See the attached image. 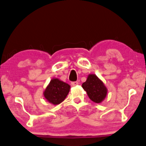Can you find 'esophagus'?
<instances>
[{"label":"esophagus","mask_w":146,"mask_h":146,"mask_svg":"<svg viewBox=\"0 0 146 146\" xmlns=\"http://www.w3.org/2000/svg\"><path fill=\"white\" fill-rule=\"evenodd\" d=\"M78 84H79V83H78L77 81H74V82H72V83H71V85L72 86V87H75V86L77 85Z\"/></svg>","instance_id":"1"}]
</instances>
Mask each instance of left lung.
Returning a JSON list of instances; mask_svg holds the SVG:
<instances>
[{
    "mask_svg": "<svg viewBox=\"0 0 146 146\" xmlns=\"http://www.w3.org/2000/svg\"><path fill=\"white\" fill-rule=\"evenodd\" d=\"M90 99L96 103H100L105 98L107 89L104 83L95 75H89L87 81L82 85Z\"/></svg>",
    "mask_w": 146,
    "mask_h": 146,
    "instance_id": "left-lung-1",
    "label": "left lung"
}]
</instances>
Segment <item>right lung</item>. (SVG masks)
Listing matches in <instances>:
<instances>
[{
	"instance_id": "right-lung-1",
	"label": "right lung",
	"mask_w": 146,
	"mask_h": 146,
	"mask_svg": "<svg viewBox=\"0 0 146 146\" xmlns=\"http://www.w3.org/2000/svg\"><path fill=\"white\" fill-rule=\"evenodd\" d=\"M70 89V86L58 79H53L45 90L44 97L53 104H59L65 100Z\"/></svg>"
}]
</instances>
